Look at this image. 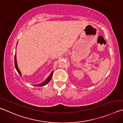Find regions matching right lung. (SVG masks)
Returning a JSON list of instances; mask_svg holds the SVG:
<instances>
[{"instance_id": "1", "label": "right lung", "mask_w": 123, "mask_h": 123, "mask_svg": "<svg viewBox=\"0 0 123 123\" xmlns=\"http://www.w3.org/2000/svg\"><path fill=\"white\" fill-rule=\"evenodd\" d=\"M14 64H15V69H16L17 71H18V73L20 75V76H21V73L20 70H19L18 68V66H17V60H16V54H15V57H14ZM53 71H52V73L50 74V75L49 76V77L47 79V80L46 81H44L43 83H40L39 84H37V86H45L46 84H47L50 81V80L52 79V76H53Z\"/></svg>"}]
</instances>
